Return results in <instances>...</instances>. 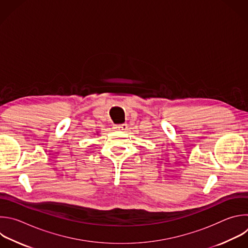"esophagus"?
<instances>
[{"label": "esophagus", "mask_w": 248, "mask_h": 248, "mask_svg": "<svg viewBox=\"0 0 248 248\" xmlns=\"http://www.w3.org/2000/svg\"><path fill=\"white\" fill-rule=\"evenodd\" d=\"M114 129L117 130V131H125L127 129V124H123L114 125Z\"/></svg>", "instance_id": "34e87169"}]
</instances>
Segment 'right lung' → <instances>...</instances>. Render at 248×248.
Here are the masks:
<instances>
[{
    "label": "right lung",
    "mask_w": 248,
    "mask_h": 248,
    "mask_svg": "<svg viewBox=\"0 0 248 248\" xmlns=\"http://www.w3.org/2000/svg\"><path fill=\"white\" fill-rule=\"evenodd\" d=\"M96 134H98V132H96Z\"/></svg>",
    "instance_id": "add662e5"
}]
</instances>
